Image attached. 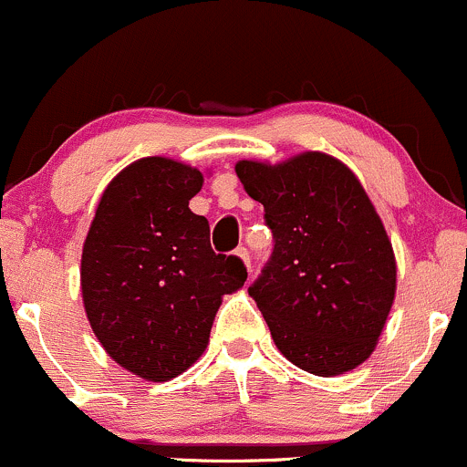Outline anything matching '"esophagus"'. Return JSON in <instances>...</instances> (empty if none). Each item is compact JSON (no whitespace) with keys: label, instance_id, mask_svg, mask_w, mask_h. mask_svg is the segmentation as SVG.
I'll use <instances>...</instances> for the list:
<instances>
[{"label":"esophagus","instance_id":"1","mask_svg":"<svg viewBox=\"0 0 467 467\" xmlns=\"http://www.w3.org/2000/svg\"><path fill=\"white\" fill-rule=\"evenodd\" d=\"M235 255H238V258L244 263V267H247L249 272H252V258H249L247 247H238V249H235Z\"/></svg>","mask_w":467,"mask_h":467}]
</instances>
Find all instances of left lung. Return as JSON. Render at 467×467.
Instances as JSON below:
<instances>
[{"mask_svg": "<svg viewBox=\"0 0 467 467\" xmlns=\"http://www.w3.org/2000/svg\"><path fill=\"white\" fill-rule=\"evenodd\" d=\"M265 207L274 249L249 287L275 348L316 376L369 358L396 292L392 243L358 178L318 151L235 164Z\"/></svg>", "mask_w": 467, "mask_h": 467, "instance_id": "left-lung-1", "label": "left lung"}]
</instances>
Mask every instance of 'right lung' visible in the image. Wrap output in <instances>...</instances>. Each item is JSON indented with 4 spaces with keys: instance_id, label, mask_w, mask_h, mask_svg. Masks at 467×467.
Returning a JSON list of instances; mask_svg holds the SVG:
<instances>
[{
    "instance_id": "obj_1",
    "label": "right lung",
    "mask_w": 467,
    "mask_h": 467,
    "mask_svg": "<svg viewBox=\"0 0 467 467\" xmlns=\"http://www.w3.org/2000/svg\"><path fill=\"white\" fill-rule=\"evenodd\" d=\"M202 173L169 158H142L102 193L82 252V298L113 360L147 380L192 368L209 343L224 294L247 267L215 254L209 223L189 209Z\"/></svg>"
}]
</instances>
